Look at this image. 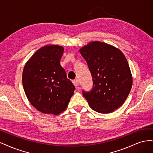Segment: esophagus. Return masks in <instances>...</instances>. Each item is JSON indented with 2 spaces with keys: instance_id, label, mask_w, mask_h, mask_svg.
<instances>
[{
  "instance_id": "1",
  "label": "esophagus",
  "mask_w": 153,
  "mask_h": 153,
  "mask_svg": "<svg viewBox=\"0 0 153 153\" xmlns=\"http://www.w3.org/2000/svg\"><path fill=\"white\" fill-rule=\"evenodd\" d=\"M73 84H74V85H75V87H78V85H80V83L78 82V80H73Z\"/></svg>"
}]
</instances>
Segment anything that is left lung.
Returning a JSON list of instances; mask_svg holds the SVG:
<instances>
[{
    "mask_svg": "<svg viewBox=\"0 0 153 153\" xmlns=\"http://www.w3.org/2000/svg\"><path fill=\"white\" fill-rule=\"evenodd\" d=\"M93 81L89 91L82 94L91 108L108 114L122 106L132 87V76L127 60L121 50L100 41L80 50Z\"/></svg>",
    "mask_w": 153,
    "mask_h": 153,
    "instance_id": "left-lung-1",
    "label": "left lung"
}]
</instances>
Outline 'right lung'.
Returning a JSON list of instances; mask_svg holds the SVG:
<instances>
[{
	"label": "right lung",
	"mask_w": 153,
	"mask_h": 153,
	"mask_svg": "<svg viewBox=\"0 0 153 153\" xmlns=\"http://www.w3.org/2000/svg\"><path fill=\"white\" fill-rule=\"evenodd\" d=\"M64 48L45 46L26 63L22 84L31 105L44 114L57 115L67 107L75 87L60 64Z\"/></svg>",
	"instance_id": "1"
}]
</instances>
